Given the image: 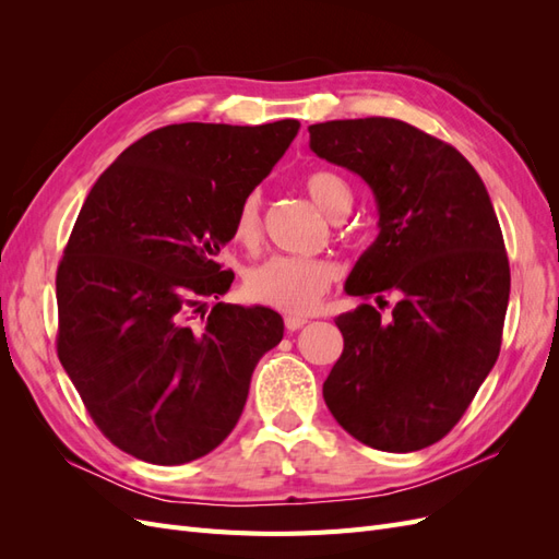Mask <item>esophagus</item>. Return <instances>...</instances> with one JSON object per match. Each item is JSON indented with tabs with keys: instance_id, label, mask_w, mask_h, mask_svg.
Listing matches in <instances>:
<instances>
[{
	"instance_id": "esophagus-1",
	"label": "esophagus",
	"mask_w": 559,
	"mask_h": 559,
	"mask_svg": "<svg viewBox=\"0 0 559 559\" xmlns=\"http://www.w3.org/2000/svg\"><path fill=\"white\" fill-rule=\"evenodd\" d=\"M308 324V319L306 317H296V314H289L284 319V326H286V331H298V329H302Z\"/></svg>"
}]
</instances>
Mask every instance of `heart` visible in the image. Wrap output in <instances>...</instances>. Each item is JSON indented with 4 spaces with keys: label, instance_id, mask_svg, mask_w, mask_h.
Returning <instances> with one entry per match:
<instances>
[{
    "label": "heart",
    "instance_id": "b5f03b06",
    "mask_svg": "<svg viewBox=\"0 0 559 559\" xmlns=\"http://www.w3.org/2000/svg\"><path fill=\"white\" fill-rule=\"evenodd\" d=\"M314 205L331 218H341L352 210V186L331 170H314L302 179ZM263 235L261 195L247 193L233 218V238L242 247H257ZM337 277V267L329 259L317 257H270L245 275V294L259 306L289 314L310 312Z\"/></svg>",
    "mask_w": 559,
    "mask_h": 559
}]
</instances>
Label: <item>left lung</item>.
<instances>
[{
  "label": "left lung",
  "instance_id": "left-lung-1",
  "mask_svg": "<svg viewBox=\"0 0 559 559\" xmlns=\"http://www.w3.org/2000/svg\"><path fill=\"white\" fill-rule=\"evenodd\" d=\"M310 148L357 173L380 235L347 277L349 296H402L392 316L359 306L335 319L343 354L324 401L349 436L384 452L433 445L462 419L497 364L511 267L492 200L448 142L396 118L314 123Z\"/></svg>",
  "mask_w": 559,
  "mask_h": 559
}]
</instances>
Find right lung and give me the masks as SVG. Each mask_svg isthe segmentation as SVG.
<instances>
[{
    "instance_id": "1",
    "label": "right lung",
    "mask_w": 559,
    "mask_h": 559,
    "mask_svg": "<svg viewBox=\"0 0 559 559\" xmlns=\"http://www.w3.org/2000/svg\"><path fill=\"white\" fill-rule=\"evenodd\" d=\"M300 123H175L144 134L95 181L56 275L58 359L109 441L142 462L205 456L238 425L251 373L284 335L216 261L247 193Z\"/></svg>"
}]
</instances>
